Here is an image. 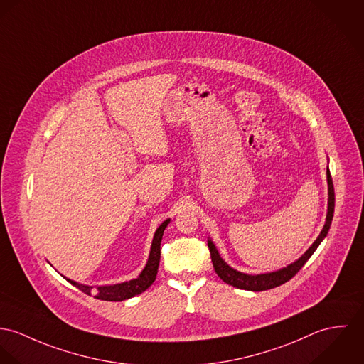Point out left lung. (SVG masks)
<instances>
[{
    "mask_svg": "<svg viewBox=\"0 0 364 364\" xmlns=\"http://www.w3.org/2000/svg\"><path fill=\"white\" fill-rule=\"evenodd\" d=\"M326 178H328V213H326V222L323 225V232L321 235L317 237V240L313 242V245L304 252V255L301 258H299L294 264H290L289 267L283 268L281 271L277 272H271V274H264V275H245L242 274L233 268H230L219 255L216 247L213 245V242L208 240V247L210 251V259L213 264V269L218 274V277L228 283L232 284L237 289H244V290H252V291H261V290H268V289H274L277 286H281L283 283L290 281L301 268L303 265L307 262V259L313 255V252L317 250V247L320 245V242H323V237L326 236L332 218H333V208H335V193H333V184H332V177L329 170H326Z\"/></svg>",
    "mask_w": 364,
    "mask_h": 364,
    "instance_id": "left-lung-1",
    "label": "left lung"
}]
</instances>
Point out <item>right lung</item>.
<instances>
[{
  "label": "right lung",
  "mask_w": 364,
  "mask_h": 364,
  "mask_svg": "<svg viewBox=\"0 0 364 364\" xmlns=\"http://www.w3.org/2000/svg\"><path fill=\"white\" fill-rule=\"evenodd\" d=\"M168 222H170V219L164 220L159 226V229L156 230L154 242H152L148 264L136 279H132L129 282L113 284V286H99L96 289L92 286H86V284L70 281V279H67V281L73 283L83 293H86L89 296L93 294L95 299L106 300V301H122V300H127L129 297H134V296L145 291L156 279V274H158V268H159V262H161V242H162L163 232Z\"/></svg>",
  "instance_id": "1"
}]
</instances>
